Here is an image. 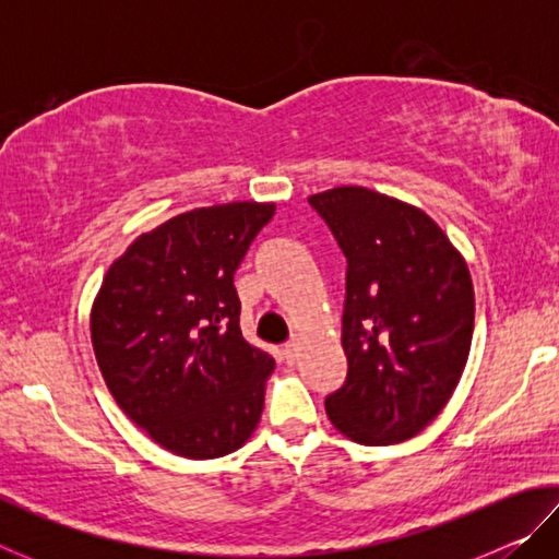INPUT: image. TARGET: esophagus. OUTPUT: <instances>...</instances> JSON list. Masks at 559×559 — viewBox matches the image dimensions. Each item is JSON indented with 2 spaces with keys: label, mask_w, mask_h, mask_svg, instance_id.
Wrapping results in <instances>:
<instances>
[{
  "label": "esophagus",
  "mask_w": 559,
  "mask_h": 559,
  "mask_svg": "<svg viewBox=\"0 0 559 559\" xmlns=\"http://www.w3.org/2000/svg\"><path fill=\"white\" fill-rule=\"evenodd\" d=\"M298 355H300V343H298V340H293V343H288L286 347H283V357H286L288 365L296 362Z\"/></svg>",
  "instance_id": "esophagus-1"
}]
</instances>
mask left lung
<instances>
[{
    "label": "left lung",
    "mask_w": 559,
    "mask_h": 559,
    "mask_svg": "<svg viewBox=\"0 0 559 559\" xmlns=\"http://www.w3.org/2000/svg\"><path fill=\"white\" fill-rule=\"evenodd\" d=\"M347 257V380L328 419L365 447L416 437L451 400L468 362L473 283L466 259L419 206L367 187L310 194Z\"/></svg>",
    "instance_id": "obj_1"
}]
</instances>
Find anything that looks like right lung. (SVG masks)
<instances>
[{
  "label": "right lung",
  "mask_w": 559,
  "mask_h": 559,
  "mask_svg": "<svg viewBox=\"0 0 559 559\" xmlns=\"http://www.w3.org/2000/svg\"><path fill=\"white\" fill-rule=\"evenodd\" d=\"M273 202L177 214L110 263L91 343L130 421L185 459H219L257 431L273 357L241 335L234 273Z\"/></svg>",
  "instance_id": "1"
}]
</instances>
